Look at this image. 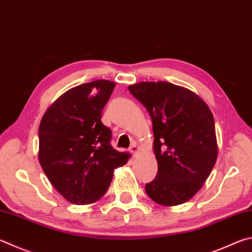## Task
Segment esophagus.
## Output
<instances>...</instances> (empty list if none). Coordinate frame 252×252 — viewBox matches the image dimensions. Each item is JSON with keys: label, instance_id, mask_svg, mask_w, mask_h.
Segmentation results:
<instances>
[{"label": "esophagus", "instance_id": "34e87169", "mask_svg": "<svg viewBox=\"0 0 252 252\" xmlns=\"http://www.w3.org/2000/svg\"><path fill=\"white\" fill-rule=\"evenodd\" d=\"M138 151H139V146L136 145V143H132V145L130 146V152L133 155H135L138 153Z\"/></svg>", "mask_w": 252, "mask_h": 252}]
</instances>
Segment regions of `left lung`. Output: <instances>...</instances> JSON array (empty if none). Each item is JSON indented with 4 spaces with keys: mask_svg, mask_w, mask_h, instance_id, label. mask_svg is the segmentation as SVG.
Segmentation results:
<instances>
[{
    "mask_svg": "<svg viewBox=\"0 0 252 252\" xmlns=\"http://www.w3.org/2000/svg\"><path fill=\"white\" fill-rule=\"evenodd\" d=\"M129 90L153 125L158 174L145 185L146 194L163 206L187 202L202 189L217 159L212 111L199 95L171 82L141 81Z\"/></svg>",
    "mask_w": 252,
    "mask_h": 252,
    "instance_id": "left-lung-1",
    "label": "left lung"
}]
</instances>
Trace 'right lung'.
I'll return each mask as SVG.
<instances>
[{
	"mask_svg": "<svg viewBox=\"0 0 252 252\" xmlns=\"http://www.w3.org/2000/svg\"><path fill=\"white\" fill-rule=\"evenodd\" d=\"M114 87L104 79L74 87L47 109L39 123V164L52 185L71 204L99 200L114 170L130 158L112 148L111 130L101 122Z\"/></svg>",
	"mask_w": 252,
	"mask_h": 252,
	"instance_id": "right-lung-1",
	"label": "right lung"
}]
</instances>
